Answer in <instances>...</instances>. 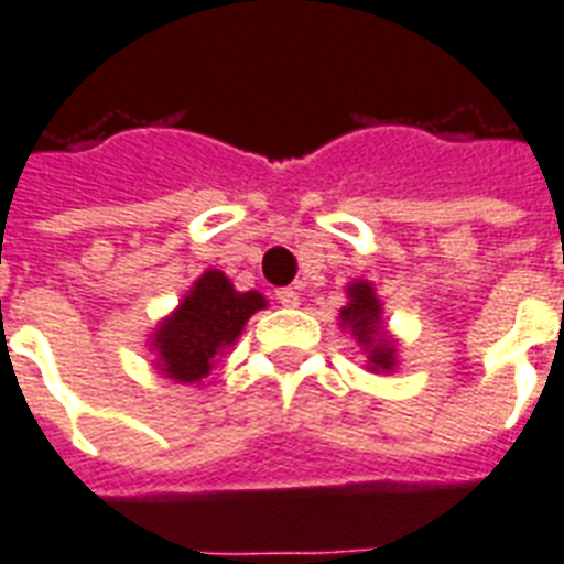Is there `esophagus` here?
I'll use <instances>...</instances> for the list:
<instances>
[{"label": "esophagus", "instance_id": "1", "mask_svg": "<svg viewBox=\"0 0 564 564\" xmlns=\"http://www.w3.org/2000/svg\"><path fill=\"white\" fill-rule=\"evenodd\" d=\"M274 295H278V301H281L283 306L301 304V286H283V290H278Z\"/></svg>", "mask_w": 564, "mask_h": 564}]
</instances>
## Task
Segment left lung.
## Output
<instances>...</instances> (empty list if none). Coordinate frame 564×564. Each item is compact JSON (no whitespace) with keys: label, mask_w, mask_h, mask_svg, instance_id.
<instances>
[{"label":"left lung","mask_w":564,"mask_h":564,"mask_svg":"<svg viewBox=\"0 0 564 564\" xmlns=\"http://www.w3.org/2000/svg\"><path fill=\"white\" fill-rule=\"evenodd\" d=\"M341 322L350 324L361 345L370 347V365L373 370H391L393 368V347L386 338L377 336L379 324V301L373 297V290L368 283H354L350 286V304L341 310Z\"/></svg>","instance_id":"1"}]
</instances>
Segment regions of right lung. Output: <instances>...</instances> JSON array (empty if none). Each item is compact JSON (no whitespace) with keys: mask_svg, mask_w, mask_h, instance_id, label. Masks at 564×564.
<instances>
[{"mask_svg":"<svg viewBox=\"0 0 564 564\" xmlns=\"http://www.w3.org/2000/svg\"><path fill=\"white\" fill-rule=\"evenodd\" d=\"M267 301L258 292H235L223 272H205L173 318L159 327L153 347L162 356V370L178 382H199L214 365V356L235 345L242 324Z\"/></svg>","mask_w":564,"mask_h":564,"instance_id":"right-lung-1","label":"right lung"}]
</instances>
